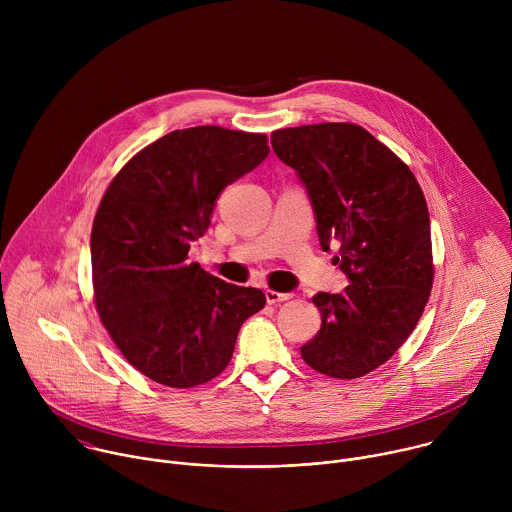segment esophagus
Wrapping results in <instances>:
<instances>
[{
	"label": "esophagus",
	"mask_w": 512,
	"mask_h": 512,
	"mask_svg": "<svg viewBox=\"0 0 512 512\" xmlns=\"http://www.w3.org/2000/svg\"><path fill=\"white\" fill-rule=\"evenodd\" d=\"M265 298H267V304H281V302H287L291 298V294H281V291H275V289H267L265 291Z\"/></svg>",
	"instance_id": "esophagus-1"
}]
</instances>
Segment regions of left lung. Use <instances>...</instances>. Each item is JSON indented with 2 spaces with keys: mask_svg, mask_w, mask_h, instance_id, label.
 <instances>
[{
  "mask_svg": "<svg viewBox=\"0 0 512 512\" xmlns=\"http://www.w3.org/2000/svg\"><path fill=\"white\" fill-rule=\"evenodd\" d=\"M275 156L304 182L324 251L340 245L342 294L312 298L318 334L300 352L332 379L379 369L417 326L433 285L429 212L409 166L354 123L271 133Z\"/></svg>",
  "mask_w": 512,
  "mask_h": 512,
  "instance_id": "left-lung-1",
  "label": "left lung"
}]
</instances>
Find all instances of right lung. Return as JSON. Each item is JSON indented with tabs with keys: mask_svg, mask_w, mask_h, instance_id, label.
Returning <instances> with one entry per match:
<instances>
[{
	"mask_svg": "<svg viewBox=\"0 0 512 512\" xmlns=\"http://www.w3.org/2000/svg\"><path fill=\"white\" fill-rule=\"evenodd\" d=\"M269 154L265 133L218 125L176 129L137 152L111 180L91 231L99 318L148 379L190 389L221 375L243 322L265 294L188 261L218 194Z\"/></svg>",
	"mask_w": 512,
	"mask_h": 512,
	"instance_id": "right-lung-1",
	"label": "right lung"
}]
</instances>
